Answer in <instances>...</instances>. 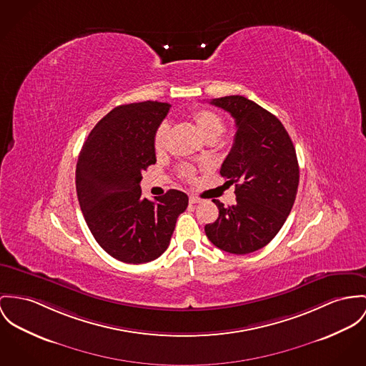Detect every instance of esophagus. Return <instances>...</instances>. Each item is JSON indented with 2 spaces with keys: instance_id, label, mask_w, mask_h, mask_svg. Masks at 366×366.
I'll use <instances>...</instances> for the list:
<instances>
[{
  "instance_id": "esophagus-1",
  "label": "esophagus",
  "mask_w": 366,
  "mask_h": 366,
  "mask_svg": "<svg viewBox=\"0 0 366 366\" xmlns=\"http://www.w3.org/2000/svg\"><path fill=\"white\" fill-rule=\"evenodd\" d=\"M199 202H200V197H195V195L189 197V203L191 204H195V203H199Z\"/></svg>"
}]
</instances>
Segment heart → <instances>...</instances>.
Listing matches in <instances>:
<instances>
[{
    "mask_svg": "<svg viewBox=\"0 0 366 366\" xmlns=\"http://www.w3.org/2000/svg\"><path fill=\"white\" fill-rule=\"evenodd\" d=\"M191 119L194 121V124L197 125V131L200 132V135L209 141V139H216L222 131H223V119L219 114L210 109H197L191 113ZM167 137H169V124L167 122H162L156 132H154V138H153V147L157 153H162L166 149V143H167ZM181 175L184 178L191 179L194 177V169L192 167H182L181 169Z\"/></svg>",
    "mask_w": 366,
    "mask_h": 366,
    "instance_id": "b5f03b06",
    "label": "heart"
}]
</instances>
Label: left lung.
<instances>
[{"instance_id": "8db88e82", "label": "left lung", "mask_w": 366, "mask_h": 366, "mask_svg": "<svg viewBox=\"0 0 366 366\" xmlns=\"http://www.w3.org/2000/svg\"><path fill=\"white\" fill-rule=\"evenodd\" d=\"M231 114L237 134L220 174L235 184L237 202L219 207L214 223L204 225L213 245L245 254L266 247L280 231L295 202L300 167L295 147L280 119L244 96L213 99Z\"/></svg>"}]
</instances>
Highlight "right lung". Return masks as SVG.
Segmentation results:
<instances>
[{
  "label": "right lung",
  "mask_w": 366,
  "mask_h": 366,
  "mask_svg": "<svg viewBox=\"0 0 366 366\" xmlns=\"http://www.w3.org/2000/svg\"><path fill=\"white\" fill-rule=\"evenodd\" d=\"M169 103L115 107L92 129L76 164V194L97 244L115 259L139 264L169 245L188 195L169 189L154 202L142 197V171L156 163L153 138Z\"/></svg>",
  "instance_id": "obj_1"
}]
</instances>
